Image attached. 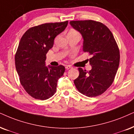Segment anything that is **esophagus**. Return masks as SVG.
<instances>
[{"label":"esophagus","mask_w":134,"mask_h":134,"mask_svg":"<svg viewBox=\"0 0 134 134\" xmlns=\"http://www.w3.org/2000/svg\"><path fill=\"white\" fill-rule=\"evenodd\" d=\"M72 67L71 65H66L65 66V69H67V70H69V69H72Z\"/></svg>","instance_id":"34e87169"}]
</instances>
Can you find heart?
<instances>
[{"label": "heart", "instance_id": "1", "mask_svg": "<svg viewBox=\"0 0 134 134\" xmlns=\"http://www.w3.org/2000/svg\"><path fill=\"white\" fill-rule=\"evenodd\" d=\"M69 34H79V32H78L77 31H76L75 30H71L70 31H69Z\"/></svg>", "mask_w": 134, "mask_h": 134}]
</instances>
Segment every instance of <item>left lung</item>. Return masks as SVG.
Wrapping results in <instances>:
<instances>
[{"instance_id": "left-lung-1", "label": "left lung", "mask_w": 134, "mask_h": 134, "mask_svg": "<svg viewBox=\"0 0 134 134\" xmlns=\"http://www.w3.org/2000/svg\"><path fill=\"white\" fill-rule=\"evenodd\" d=\"M83 38V51L91 57L90 71L79 67V76L74 80L77 89L88 97L101 95L114 82L119 65L120 52L113 33L106 25L94 20L70 21Z\"/></svg>"}]
</instances>
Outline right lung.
I'll return each instance as SVG.
<instances>
[{"label": "right lung", "mask_w": 134, "mask_h": 134, "mask_svg": "<svg viewBox=\"0 0 134 134\" xmlns=\"http://www.w3.org/2000/svg\"><path fill=\"white\" fill-rule=\"evenodd\" d=\"M67 24L68 21L31 27L20 40L15 56V67L22 87L35 99L45 100L56 92L57 82L64 75L65 67H47L45 60L54 38Z\"/></svg>", "instance_id": "obj_1"}]
</instances>
